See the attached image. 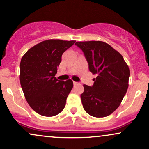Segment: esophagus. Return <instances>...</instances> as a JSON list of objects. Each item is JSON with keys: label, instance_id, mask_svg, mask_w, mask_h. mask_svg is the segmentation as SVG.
Segmentation results:
<instances>
[{"label": "esophagus", "instance_id": "obj_1", "mask_svg": "<svg viewBox=\"0 0 149 149\" xmlns=\"http://www.w3.org/2000/svg\"><path fill=\"white\" fill-rule=\"evenodd\" d=\"M78 83H77V82L73 81V85H78Z\"/></svg>", "mask_w": 149, "mask_h": 149}]
</instances>
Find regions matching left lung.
<instances>
[{
  "label": "left lung",
  "instance_id": "obj_1",
  "mask_svg": "<svg viewBox=\"0 0 149 149\" xmlns=\"http://www.w3.org/2000/svg\"><path fill=\"white\" fill-rule=\"evenodd\" d=\"M89 65L97 74L92 87L83 85L81 94L83 109L96 118L109 116L119 107L128 88L130 69L120 53L102 41L77 42Z\"/></svg>",
  "mask_w": 149,
  "mask_h": 149
}]
</instances>
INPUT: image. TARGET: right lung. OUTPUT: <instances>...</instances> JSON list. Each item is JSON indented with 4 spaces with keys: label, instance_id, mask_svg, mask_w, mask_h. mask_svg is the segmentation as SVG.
I'll use <instances>...</instances> for the list:
<instances>
[{
    "label": "right lung",
    "instance_id": "right-lung-1",
    "mask_svg": "<svg viewBox=\"0 0 149 149\" xmlns=\"http://www.w3.org/2000/svg\"><path fill=\"white\" fill-rule=\"evenodd\" d=\"M75 40L50 39L34 45L20 62V84L26 100L33 111L47 117L61 113L72 90L71 79H57L55 74L62 54Z\"/></svg>",
    "mask_w": 149,
    "mask_h": 149
}]
</instances>
